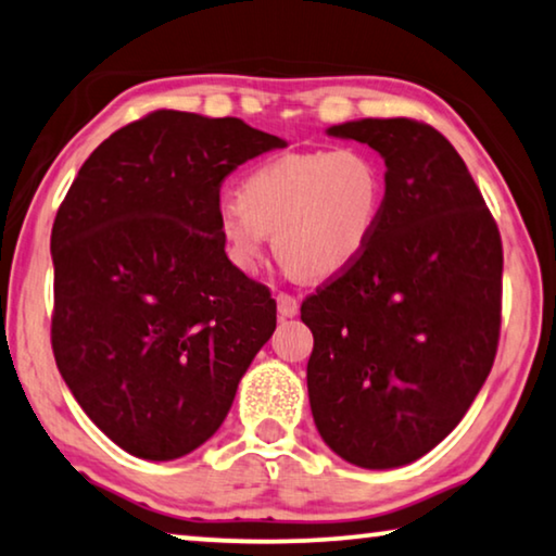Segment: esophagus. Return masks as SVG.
Instances as JSON below:
<instances>
[{"label":"esophagus","mask_w":556,"mask_h":556,"mask_svg":"<svg viewBox=\"0 0 556 556\" xmlns=\"http://www.w3.org/2000/svg\"><path fill=\"white\" fill-rule=\"evenodd\" d=\"M276 303H278V316L280 318H293V316H298V308H301V303H298L295 298L288 295V293H278Z\"/></svg>","instance_id":"esophagus-1"}]
</instances>
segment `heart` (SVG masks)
I'll return each mask as SVG.
<instances>
[{"instance_id":"1","label":"heart","mask_w":556,"mask_h":556,"mask_svg":"<svg viewBox=\"0 0 556 556\" xmlns=\"http://www.w3.org/2000/svg\"><path fill=\"white\" fill-rule=\"evenodd\" d=\"M386 200L381 160L364 148L291 152L253 167L240 198L218 200V232L230 263L255 276L270 243L308 278L349 270L376 236Z\"/></svg>"}]
</instances>
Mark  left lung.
<instances>
[{
  "label": "left lung",
  "mask_w": 556,
  "mask_h": 556,
  "mask_svg": "<svg viewBox=\"0 0 556 556\" xmlns=\"http://www.w3.org/2000/svg\"><path fill=\"white\" fill-rule=\"evenodd\" d=\"M326 135L383 157L386 200L366 253L301 305L311 414L333 454L396 469L456 429L492 371L502 240L462 155L433 127L364 117Z\"/></svg>",
  "instance_id": "obj_1"
}]
</instances>
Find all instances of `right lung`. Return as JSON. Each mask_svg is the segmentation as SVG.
<instances>
[{
	"label": "right lung",
	"instance_id": "obj_1",
	"mask_svg": "<svg viewBox=\"0 0 556 556\" xmlns=\"http://www.w3.org/2000/svg\"><path fill=\"white\" fill-rule=\"evenodd\" d=\"M286 144L238 117L160 110L110 135L60 205L54 361L127 454L203 446L276 331V301L225 255L215 211L225 175Z\"/></svg>",
	"mask_w": 556,
	"mask_h": 556
}]
</instances>
